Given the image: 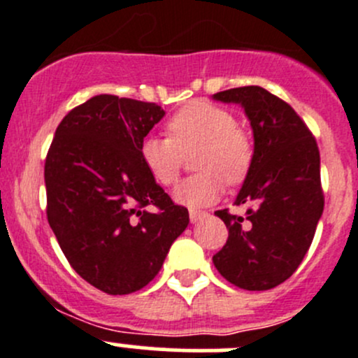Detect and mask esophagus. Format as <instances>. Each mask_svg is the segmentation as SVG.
Segmentation results:
<instances>
[{
	"mask_svg": "<svg viewBox=\"0 0 358 358\" xmlns=\"http://www.w3.org/2000/svg\"><path fill=\"white\" fill-rule=\"evenodd\" d=\"M204 216H206V211H197V209H190L189 211V218L192 223H196L197 220L204 218Z\"/></svg>",
	"mask_w": 358,
	"mask_h": 358,
	"instance_id": "1",
	"label": "esophagus"
}]
</instances>
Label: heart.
<instances>
[{
    "label": "heart",
    "instance_id": "obj_1",
    "mask_svg": "<svg viewBox=\"0 0 358 358\" xmlns=\"http://www.w3.org/2000/svg\"><path fill=\"white\" fill-rule=\"evenodd\" d=\"M168 136H145L138 154L149 175L162 187L175 185L183 156L192 157V176L175 190V199L190 208L213 204L225 182L237 185L248 176L255 159L251 136L237 126L236 115L206 100H194L166 122Z\"/></svg>",
    "mask_w": 358,
    "mask_h": 358
}]
</instances>
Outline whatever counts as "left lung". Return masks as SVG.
<instances>
[{"label": "left lung", "instance_id": "1", "mask_svg": "<svg viewBox=\"0 0 358 358\" xmlns=\"http://www.w3.org/2000/svg\"><path fill=\"white\" fill-rule=\"evenodd\" d=\"M215 99L244 107L255 133V159L236 199L246 206V216L216 211L229 239L213 263L241 289H272L303 262L324 211L319 147L289 103L265 88L241 86Z\"/></svg>", "mask_w": 358, "mask_h": 358}]
</instances>
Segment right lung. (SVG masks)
Masks as SVG:
<instances>
[{
    "instance_id": "add662e5",
    "label": "right lung",
    "mask_w": 358,
    "mask_h": 358,
    "mask_svg": "<svg viewBox=\"0 0 358 358\" xmlns=\"http://www.w3.org/2000/svg\"><path fill=\"white\" fill-rule=\"evenodd\" d=\"M162 115L154 102L96 95L67 112L46 154L50 227L72 268L107 294L145 287L189 225L138 154Z\"/></svg>"
}]
</instances>
